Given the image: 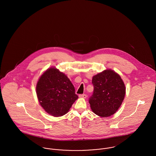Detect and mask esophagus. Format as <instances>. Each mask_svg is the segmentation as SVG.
Returning a JSON list of instances; mask_svg holds the SVG:
<instances>
[{
    "label": "esophagus",
    "mask_w": 156,
    "mask_h": 156,
    "mask_svg": "<svg viewBox=\"0 0 156 156\" xmlns=\"http://www.w3.org/2000/svg\"><path fill=\"white\" fill-rule=\"evenodd\" d=\"M79 97H80V98H87V95L86 94H80V95H79Z\"/></svg>",
    "instance_id": "esophagus-1"
}]
</instances>
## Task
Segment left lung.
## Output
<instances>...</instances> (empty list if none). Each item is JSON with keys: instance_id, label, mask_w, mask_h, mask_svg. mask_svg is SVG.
<instances>
[{"instance_id": "8db88e82", "label": "left lung", "mask_w": 156, "mask_h": 156, "mask_svg": "<svg viewBox=\"0 0 156 156\" xmlns=\"http://www.w3.org/2000/svg\"><path fill=\"white\" fill-rule=\"evenodd\" d=\"M94 92L89 98L92 112L100 117H108L116 113L124 99L126 87L121 76L111 69L94 76Z\"/></svg>"}]
</instances>
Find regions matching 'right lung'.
I'll return each instance as SVG.
<instances>
[{
	"label": "right lung",
	"instance_id": "obj_1",
	"mask_svg": "<svg viewBox=\"0 0 156 156\" xmlns=\"http://www.w3.org/2000/svg\"><path fill=\"white\" fill-rule=\"evenodd\" d=\"M36 93L45 111L55 117L66 114L78 98L70 80L55 67L48 68L40 77Z\"/></svg>",
	"mask_w": 156,
	"mask_h": 156
}]
</instances>
